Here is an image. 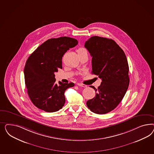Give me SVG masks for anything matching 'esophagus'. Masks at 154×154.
Instances as JSON below:
<instances>
[{"label":"esophagus","instance_id":"34e87169","mask_svg":"<svg viewBox=\"0 0 154 154\" xmlns=\"http://www.w3.org/2000/svg\"><path fill=\"white\" fill-rule=\"evenodd\" d=\"M77 86H79L83 87V88H86V87H87V86H86V85H84V84H79V83H78V84H77Z\"/></svg>","mask_w":154,"mask_h":154}]
</instances>
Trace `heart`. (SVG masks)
Listing matches in <instances>:
<instances>
[{
	"mask_svg": "<svg viewBox=\"0 0 154 154\" xmlns=\"http://www.w3.org/2000/svg\"><path fill=\"white\" fill-rule=\"evenodd\" d=\"M86 50L84 49L83 48H79V49L77 50V53L80 54V53H83V52H86Z\"/></svg>",
	"mask_w": 154,
	"mask_h": 154,
	"instance_id": "obj_1",
	"label": "heart"
}]
</instances>
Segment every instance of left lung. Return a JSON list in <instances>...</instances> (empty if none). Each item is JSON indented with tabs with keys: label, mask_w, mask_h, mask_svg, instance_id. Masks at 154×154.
Returning <instances> with one entry per match:
<instances>
[{
	"label": "left lung",
	"mask_w": 154,
	"mask_h": 154,
	"mask_svg": "<svg viewBox=\"0 0 154 154\" xmlns=\"http://www.w3.org/2000/svg\"><path fill=\"white\" fill-rule=\"evenodd\" d=\"M85 47L92 57V71L102 79L95 89L94 98L87 101L91 111L105 114L113 110L124 98L129 85V65L126 55L111 39L93 36L85 42Z\"/></svg>",
	"instance_id": "1"
}]
</instances>
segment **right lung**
I'll return each instance as SVG.
<instances>
[{
    "label": "right lung",
    "mask_w": 154,
    "mask_h": 154,
    "mask_svg": "<svg viewBox=\"0 0 154 154\" xmlns=\"http://www.w3.org/2000/svg\"><path fill=\"white\" fill-rule=\"evenodd\" d=\"M78 44L68 37L51 38L33 52L24 68L25 82L28 95L34 105L47 112H56L65 102V91L75 84L55 83V73L62 69V57L67 50Z\"/></svg>",
    "instance_id": "1"
}]
</instances>
